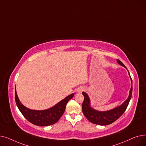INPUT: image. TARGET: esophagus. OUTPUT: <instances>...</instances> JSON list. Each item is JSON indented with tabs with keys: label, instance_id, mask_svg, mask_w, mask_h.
<instances>
[{
	"label": "esophagus",
	"instance_id": "obj_1",
	"mask_svg": "<svg viewBox=\"0 0 146 146\" xmlns=\"http://www.w3.org/2000/svg\"><path fill=\"white\" fill-rule=\"evenodd\" d=\"M84 90V88H79V89H78V92H79V93H81L82 92H83Z\"/></svg>",
	"mask_w": 146,
	"mask_h": 146
}]
</instances>
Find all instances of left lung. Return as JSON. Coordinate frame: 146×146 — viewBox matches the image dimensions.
Here are the masks:
<instances>
[{
    "label": "left lung",
    "mask_w": 146,
    "mask_h": 146,
    "mask_svg": "<svg viewBox=\"0 0 146 146\" xmlns=\"http://www.w3.org/2000/svg\"><path fill=\"white\" fill-rule=\"evenodd\" d=\"M117 62L121 66H124L127 68L125 65L119 60L117 59ZM128 73L130 78H131V83H133L132 79L131 76H130L129 73L128 72ZM132 91L133 86H131V89H130L129 95L127 100L121 105L108 111H98L92 108L90 105V99L88 95L85 92H83L82 94L84 96V101L82 104V111L84 115L92 123L95 124L107 125L112 124V122L117 120L125 111L131 98Z\"/></svg>",
    "instance_id": "8db88e82"
}]
</instances>
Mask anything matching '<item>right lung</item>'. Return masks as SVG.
Returning a JSON list of instances; mask_svg holds the SVG:
<instances>
[{"instance_id": "obj_1", "label": "right lung", "mask_w": 146, "mask_h": 146, "mask_svg": "<svg viewBox=\"0 0 146 146\" xmlns=\"http://www.w3.org/2000/svg\"><path fill=\"white\" fill-rule=\"evenodd\" d=\"M72 94L51 108L42 111L33 110L27 108L19 101L15 88V98L17 105L24 117L32 124L38 126H48L52 125L59 120L64 112L67 102L74 96Z\"/></svg>"}]
</instances>
